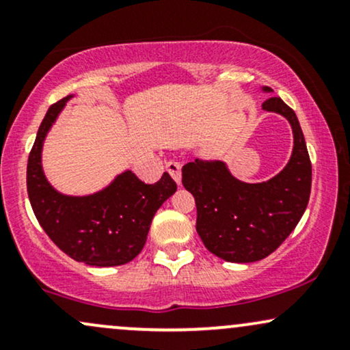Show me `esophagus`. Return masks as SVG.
Masks as SVG:
<instances>
[{
    "label": "esophagus",
    "instance_id": "obj_1",
    "mask_svg": "<svg viewBox=\"0 0 350 350\" xmlns=\"http://www.w3.org/2000/svg\"><path fill=\"white\" fill-rule=\"evenodd\" d=\"M166 170L172 176V179H174L178 184H180V163L170 161L166 164Z\"/></svg>",
    "mask_w": 350,
    "mask_h": 350
}]
</instances>
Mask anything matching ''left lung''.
<instances>
[{
	"label": "left lung",
	"mask_w": 350,
	"mask_h": 350,
	"mask_svg": "<svg viewBox=\"0 0 350 350\" xmlns=\"http://www.w3.org/2000/svg\"><path fill=\"white\" fill-rule=\"evenodd\" d=\"M263 108L288 118L295 136L291 159L280 174L248 184L220 161L196 159L183 167V184L198 207L196 230L207 250L226 262H258L275 252L298 226L311 194V159L296 113L280 97L268 98Z\"/></svg>",
	"instance_id": "1"
}]
</instances>
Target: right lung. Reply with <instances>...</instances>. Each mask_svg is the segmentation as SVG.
<instances>
[{
  "instance_id": "add662e5",
  "label": "right lung",
  "mask_w": 350,
  "mask_h": 350,
  "mask_svg": "<svg viewBox=\"0 0 350 350\" xmlns=\"http://www.w3.org/2000/svg\"><path fill=\"white\" fill-rule=\"evenodd\" d=\"M66 97L44 116L27 159V196L36 219L49 239L70 258L92 267H118L135 258L146 243L156 211L176 192L174 179L164 172L146 184L131 171L107 189L87 198H69L49 186L41 167L42 142Z\"/></svg>"
}]
</instances>
